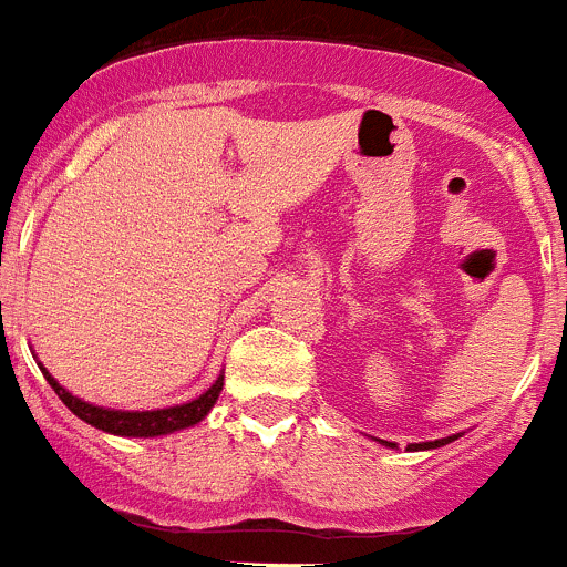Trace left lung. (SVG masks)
I'll return each instance as SVG.
<instances>
[{"label":"left lung","instance_id":"8db88e82","mask_svg":"<svg viewBox=\"0 0 567 567\" xmlns=\"http://www.w3.org/2000/svg\"><path fill=\"white\" fill-rule=\"evenodd\" d=\"M455 439H461V435H450V439H439V441H422V444H408V450H413V452H419V450H439V446L452 444V441H455ZM380 444L391 446V450H394V446H396V444H391V441H380Z\"/></svg>","mask_w":567,"mask_h":567}]
</instances>
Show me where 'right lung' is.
Returning a JSON list of instances; mask_svg holds the SVG:
<instances>
[{
  "label": "right lung",
  "instance_id": "1",
  "mask_svg": "<svg viewBox=\"0 0 567 567\" xmlns=\"http://www.w3.org/2000/svg\"><path fill=\"white\" fill-rule=\"evenodd\" d=\"M43 372V378L49 380V385L54 389V394L63 400V405L69 408L74 416H80L82 422H87L95 430H104L112 435H126V439H156V435L176 433V430H187L193 424H198L200 419H206V413L215 408L217 396L223 391V374L204 391L200 396H195L193 402H184V405L173 408H159V411H115V408H99L91 402L80 400L71 391H65L58 380L49 374V369L43 363H38Z\"/></svg>",
  "mask_w": 567,
  "mask_h": 567
}]
</instances>
